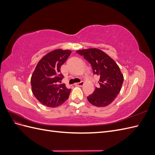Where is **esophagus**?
<instances>
[{
  "label": "esophagus",
  "instance_id": "obj_1",
  "mask_svg": "<svg viewBox=\"0 0 155 155\" xmlns=\"http://www.w3.org/2000/svg\"><path fill=\"white\" fill-rule=\"evenodd\" d=\"M75 85L79 86V87H82V86L84 85V82L81 81V82H79V83H75Z\"/></svg>",
  "mask_w": 155,
  "mask_h": 155
}]
</instances>
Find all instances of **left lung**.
Wrapping results in <instances>:
<instances>
[{
  "mask_svg": "<svg viewBox=\"0 0 155 155\" xmlns=\"http://www.w3.org/2000/svg\"><path fill=\"white\" fill-rule=\"evenodd\" d=\"M76 52L91 63L93 72L100 77V87L87 97L90 104L96 107L110 105L120 93L124 76L118 65L102 50L92 48L77 50Z\"/></svg>",
  "mask_w": 155,
  "mask_h": 155,
  "instance_id": "1",
  "label": "left lung"
}]
</instances>
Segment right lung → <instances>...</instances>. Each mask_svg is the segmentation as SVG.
<instances>
[{"instance_id": "right-lung-1", "label": "right lung", "mask_w": 155, "mask_h": 155, "mask_svg": "<svg viewBox=\"0 0 155 155\" xmlns=\"http://www.w3.org/2000/svg\"><path fill=\"white\" fill-rule=\"evenodd\" d=\"M70 50L55 49L42 58L31 78V91L41 104L57 107L68 99L71 89L64 84L59 85L63 78L61 66L71 54Z\"/></svg>"}]
</instances>
